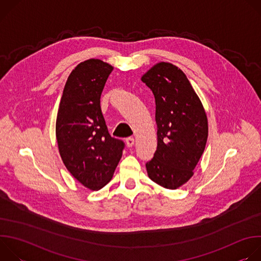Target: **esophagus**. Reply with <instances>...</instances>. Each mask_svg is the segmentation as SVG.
I'll use <instances>...</instances> for the list:
<instances>
[{
  "instance_id": "34e87169",
  "label": "esophagus",
  "mask_w": 261,
  "mask_h": 261,
  "mask_svg": "<svg viewBox=\"0 0 261 261\" xmlns=\"http://www.w3.org/2000/svg\"><path fill=\"white\" fill-rule=\"evenodd\" d=\"M126 144H127V146H128V147L133 146V145H134V138H132V137H128V138H126Z\"/></svg>"
}]
</instances>
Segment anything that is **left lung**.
<instances>
[{
	"instance_id": "8db88e82",
	"label": "left lung",
	"mask_w": 261,
	"mask_h": 261,
	"mask_svg": "<svg viewBox=\"0 0 261 261\" xmlns=\"http://www.w3.org/2000/svg\"><path fill=\"white\" fill-rule=\"evenodd\" d=\"M156 102L157 150L145 164L153 181L174 190L193 175L206 144L204 108L185 73L161 62L141 77Z\"/></svg>"
}]
</instances>
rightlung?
<instances>
[{"instance_id":"right-lung-1","label":"right lung","mask_w":261,"mask_h":261,"mask_svg":"<svg viewBox=\"0 0 261 261\" xmlns=\"http://www.w3.org/2000/svg\"><path fill=\"white\" fill-rule=\"evenodd\" d=\"M114 67L98 59L79 64L66 82L56 134L61 158L85 187L99 190L111 179L125 143L111 137L103 118L100 97Z\"/></svg>"}]
</instances>
